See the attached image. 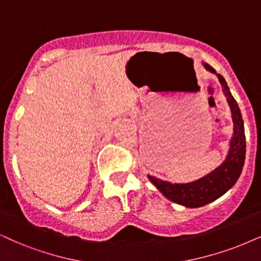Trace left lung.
<instances>
[{"label":"left lung","instance_id":"8db88e82","mask_svg":"<svg viewBox=\"0 0 261 261\" xmlns=\"http://www.w3.org/2000/svg\"><path fill=\"white\" fill-rule=\"evenodd\" d=\"M203 66L207 71L217 74L216 70L208 64H203ZM217 77L219 79V83L222 84L223 92L229 103L233 123V135L230 141V149L225 161L207 176L191 183L172 184L148 174L150 182L159 189L160 193H163L165 197L174 203L190 207V208L202 207L224 195L237 182L245 165L246 136L242 114H241L239 105L229 90L225 79L220 74H217Z\"/></svg>","mask_w":261,"mask_h":261}]
</instances>
